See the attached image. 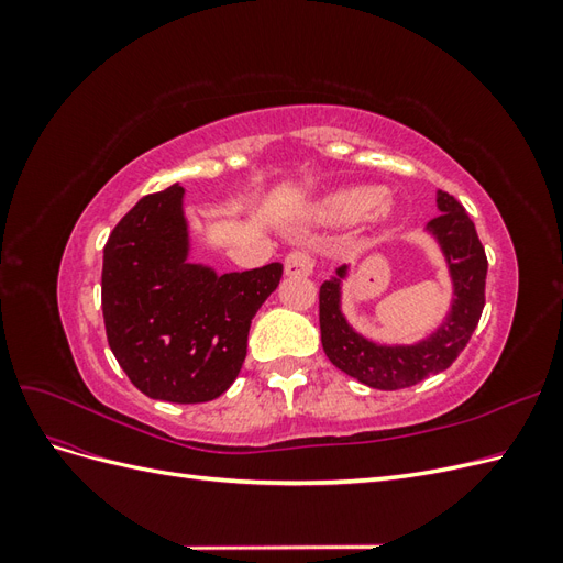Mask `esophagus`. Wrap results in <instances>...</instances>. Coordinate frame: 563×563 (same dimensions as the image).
Here are the masks:
<instances>
[{"label":"esophagus","instance_id":"34e87169","mask_svg":"<svg viewBox=\"0 0 563 563\" xmlns=\"http://www.w3.org/2000/svg\"><path fill=\"white\" fill-rule=\"evenodd\" d=\"M312 269H314V258H312V253L305 249L291 251L284 258V272L288 277H308V275H312Z\"/></svg>","mask_w":563,"mask_h":563}]
</instances>
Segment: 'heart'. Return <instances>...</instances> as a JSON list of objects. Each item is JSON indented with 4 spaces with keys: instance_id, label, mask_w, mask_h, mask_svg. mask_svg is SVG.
<instances>
[{
    "instance_id": "heart-1",
    "label": "heart",
    "mask_w": 563,
    "mask_h": 563,
    "mask_svg": "<svg viewBox=\"0 0 563 563\" xmlns=\"http://www.w3.org/2000/svg\"><path fill=\"white\" fill-rule=\"evenodd\" d=\"M317 213L323 220H335V223H352L364 216L387 223L397 216V203L387 199L378 185H352L323 199Z\"/></svg>"
}]
</instances>
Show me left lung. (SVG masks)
<instances>
[{
    "label": "left lung",
    "mask_w": 563,
    "mask_h": 563,
    "mask_svg": "<svg viewBox=\"0 0 563 563\" xmlns=\"http://www.w3.org/2000/svg\"><path fill=\"white\" fill-rule=\"evenodd\" d=\"M437 207L441 213L430 220L428 232L444 253L455 298L446 321L432 335L422 338L416 345H378L356 333L340 312V286H343L347 267H338L335 277L323 282L319 288L323 352L333 366L368 387L401 389L446 371L465 350L479 323L486 302V251L463 203L439 190Z\"/></svg>",
    "instance_id": "1"
}]
</instances>
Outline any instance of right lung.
<instances>
[{
	"label": "right lung",
	"mask_w": 563,
	"mask_h": 563,
	"mask_svg": "<svg viewBox=\"0 0 563 563\" xmlns=\"http://www.w3.org/2000/svg\"><path fill=\"white\" fill-rule=\"evenodd\" d=\"M176 183L143 197L103 249L108 343L150 399L201 404L223 395L246 360L251 319L282 279V263L216 275L187 263L190 236Z\"/></svg>",
	"instance_id": "add662e5"
}]
</instances>
